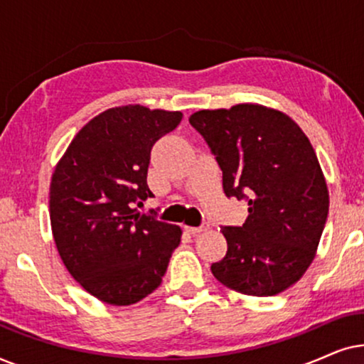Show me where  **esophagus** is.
<instances>
[{"mask_svg":"<svg viewBox=\"0 0 364 364\" xmlns=\"http://www.w3.org/2000/svg\"><path fill=\"white\" fill-rule=\"evenodd\" d=\"M183 228H186V232L192 233V235H196V233H200V232H203V230H207V228H208V223H207V222H203L202 225H198V227H188V225H186Z\"/></svg>","mask_w":364,"mask_h":364,"instance_id":"esophagus-1","label":"esophagus"}]
</instances>
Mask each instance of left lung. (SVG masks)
Instances as JSON below:
<instances>
[{
  "instance_id": "1",
  "label": "left lung",
  "mask_w": 364,
  "mask_h": 364,
  "mask_svg": "<svg viewBox=\"0 0 364 364\" xmlns=\"http://www.w3.org/2000/svg\"><path fill=\"white\" fill-rule=\"evenodd\" d=\"M222 168L223 192L248 202L240 227H222L227 253L213 277L232 290L273 296L310 267L328 217V188L310 141L290 117L257 104L188 119Z\"/></svg>"
}]
</instances>
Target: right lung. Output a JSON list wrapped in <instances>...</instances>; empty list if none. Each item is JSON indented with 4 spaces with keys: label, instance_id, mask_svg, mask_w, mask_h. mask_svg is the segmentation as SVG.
I'll list each match as a JSON object with an SVG mask.
<instances>
[{
    "label": "right lung",
    "instance_id": "right-lung-1",
    "mask_svg": "<svg viewBox=\"0 0 364 364\" xmlns=\"http://www.w3.org/2000/svg\"><path fill=\"white\" fill-rule=\"evenodd\" d=\"M182 112L122 106L104 111L69 144L49 187L58 252L74 280L104 303L126 306L161 285L181 227L141 213L151 151Z\"/></svg>",
    "mask_w": 364,
    "mask_h": 364
}]
</instances>
